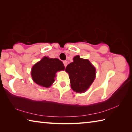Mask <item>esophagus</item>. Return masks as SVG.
Returning a JSON list of instances; mask_svg holds the SVG:
<instances>
[{"label":"esophagus","mask_w":132,"mask_h":132,"mask_svg":"<svg viewBox=\"0 0 132 132\" xmlns=\"http://www.w3.org/2000/svg\"><path fill=\"white\" fill-rule=\"evenodd\" d=\"M63 64H64V67H66V66H67V64H68V63H67V61H63Z\"/></svg>","instance_id":"1"}]
</instances>
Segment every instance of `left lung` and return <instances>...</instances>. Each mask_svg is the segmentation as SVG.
Returning <instances> with one entry per match:
<instances>
[{
  "instance_id": "obj_1",
  "label": "left lung",
  "mask_w": 132,
  "mask_h": 132,
  "mask_svg": "<svg viewBox=\"0 0 132 132\" xmlns=\"http://www.w3.org/2000/svg\"><path fill=\"white\" fill-rule=\"evenodd\" d=\"M65 70L69 75L71 88L77 93L85 92L95 77V68L88 60L81 59L79 55L74 57Z\"/></svg>"
}]
</instances>
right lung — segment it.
<instances>
[{"instance_id": "add662e5", "label": "right lung", "mask_w": 132, "mask_h": 132, "mask_svg": "<svg viewBox=\"0 0 132 132\" xmlns=\"http://www.w3.org/2000/svg\"><path fill=\"white\" fill-rule=\"evenodd\" d=\"M63 70L64 66L59 59L44 56L32 67L31 76L35 83L49 87L55 81L56 73Z\"/></svg>"}]
</instances>
